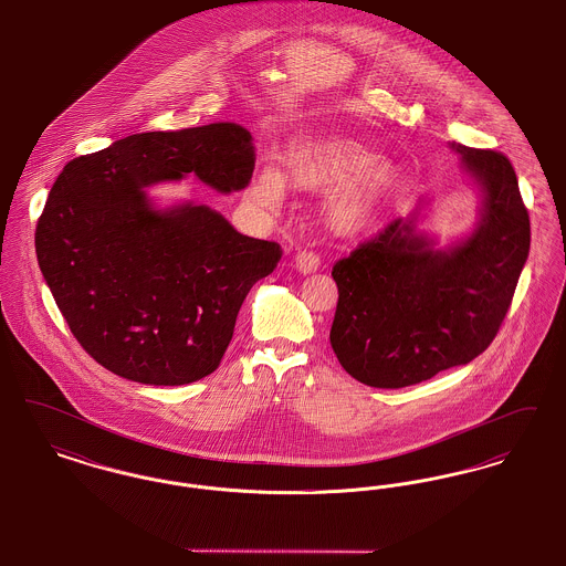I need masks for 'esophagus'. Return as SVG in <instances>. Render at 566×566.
<instances>
[{
	"instance_id": "obj_1",
	"label": "esophagus",
	"mask_w": 566,
	"mask_h": 566,
	"mask_svg": "<svg viewBox=\"0 0 566 566\" xmlns=\"http://www.w3.org/2000/svg\"><path fill=\"white\" fill-rule=\"evenodd\" d=\"M296 270L301 273H314L321 268V256L312 250H301L295 256Z\"/></svg>"
}]
</instances>
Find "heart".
Instances as JSON below:
<instances>
[{
  "mask_svg": "<svg viewBox=\"0 0 566 566\" xmlns=\"http://www.w3.org/2000/svg\"><path fill=\"white\" fill-rule=\"evenodd\" d=\"M284 174L263 167L254 180V199L277 210L286 195V180L298 189L328 190L326 212L335 229L354 233L371 224L397 192L392 165L374 159L363 144L337 137H301L284 150ZM287 178L284 179L283 176Z\"/></svg>",
  "mask_w": 566,
  "mask_h": 566,
  "instance_id": "1",
  "label": "heart"
}]
</instances>
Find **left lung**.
<instances>
[{
  "label": "left lung",
  "mask_w": 566,
  "mask_h": 566,
  "mask_svg": "<svg viewBox=\"0 0 566 566\" xmlns=\"http://www.w3.org/2000/svg\"><path fill=\"white\" fill-rule=\"evenodd\" d=\"M482 189L469 238L434 250L416 216L397 218L333 265L331 346L354 379L403 388L467 365L492 344L531 250V220L512 163L452 142Z\"/></svg>",
  "instance_id": "obj_1"
}]
</instances>
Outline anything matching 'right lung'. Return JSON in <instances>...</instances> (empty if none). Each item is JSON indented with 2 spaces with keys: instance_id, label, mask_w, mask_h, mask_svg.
<instances>
[{
  "instance_id": "1",
  "label": "right lung",
  "mask_w": 566,
  "mask_h": 566,
  "mask_svg": "<svg viewBox=\"0 0 566 566\" xmlns=\"http://www.w3.org/2000/svg\"><path fill=\"white\" fill-rule=\"evenodd\" d=\"M252 171V135L235 123L129 135L63 167L35 254L70 331L102 367L150 386L218 369L243 298L282 248L238 233L208 206L157 210L144 189L195 174L231 192Z\"/></svg>"
}]
</instances>
